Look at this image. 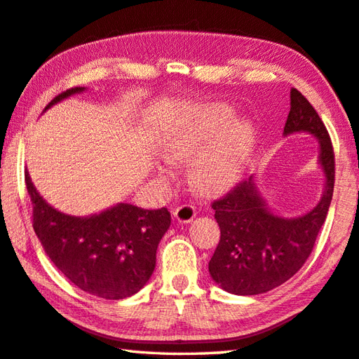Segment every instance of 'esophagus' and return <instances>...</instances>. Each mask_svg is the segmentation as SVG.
I'll return each instance as SVG.
<instances>
[{"label": "esophagus", "instance_id": "34e87169", "mask_svg": "<svg viewBox=\"0 0 359 359\" xmlns=\"http://www.w3.org/2000/svg\"><path fill=\"white\" fill-rule=\"evenodd\" d=\"M172 215H174V217H175V219H177L179 222L188 224V222H191V221L194 219L196 208H194V205H191V203H184V205L175 207Z\"/></svg>", "mask_w": 359, "mask_h": 359}]
</instances>
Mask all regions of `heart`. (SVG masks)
Returning a JSON list of instances; mask_svg holds the SVG:
<instances>
[{
  "label": "heart",
  "mask_w": 359,
  "mask_h": 359,
  "mask_svg": "<svg viewBox=\"0 0 359 359\" xmlns=\"http://www.w3.org/2000/svg\"><path fill=\"white\" fill-rule=\"evenodd\" d=\"M231 119L233 110L227 105L205 104L160 140L168 161H187L201 154L193 165L191 179L203 193H219L233 185L254 146L252 124Z\"/></svg>",
  "instance_id": "b5f03b06"
}]
</instances>
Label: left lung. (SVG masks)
Instances as JSON below:
<instances>
[{"mask_svg":"<svg viewBox=\"0 0 359 359\" xmlns=\"http://www.w3.org/2000/svg\"><path fill=\"white\" fill-rule=\"evenodd\" d=\"M294 132L311 133L319 140V163L325 174L324 194L311 212L291 219L269 212L254 175L240 182L224 198L213 201L221 240L208 271L227 292L255 296L283 285L311 255L324 226L334 188L333 144L318 111L297 88H291V109L283 133Z\"/></svg>","mask_w":359,"mask_h":359,"instance_id":"1","label":"left lung"}]
</instances>
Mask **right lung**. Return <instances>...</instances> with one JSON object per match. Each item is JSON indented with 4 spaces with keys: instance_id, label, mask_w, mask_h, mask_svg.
Masks as SVG:
<instances>
[{
    "instance_id": "add662e5",
    "label": "right lung",
    "mask_w": 359,
    "mask_h": 359,
    "mask_svg": "<svg viewBox=\"0 0 359 359\" xmlns=\"http://www.w3.org/2000/svg\"><path fill=\"white\" fill-rule=\"evenodd\" d=\"M86 88L62 91L45 110ZM32 202V227L46 255L69 282L91 296L119 300L147 283L156 269L161 236L171 226L168 208L144 210L118 203L100 215L77 217L53 208L25 172Z\"/></svg>"
}]
</instances>
